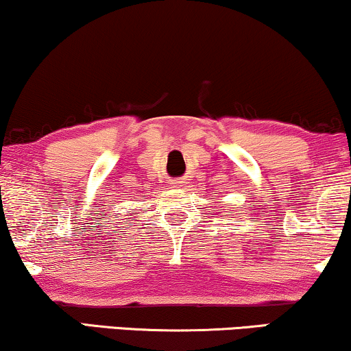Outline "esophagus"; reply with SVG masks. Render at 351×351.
I'll use <instances>...</instances> for the list:
<instances>
[{
    "label": "esophagus",
    "mask_w": 351,
    "mask_h": 351,
    "mask_svg": "<svg viewBox=\"0 0 351 351\" xmlns=\"http://www.w3.org/2000/svg\"><path fill=\"white\" fill-rule=\"evenodd\" d=\"M183 183H184V181H181V180H175V181H173V186H176V188H178V186H183Z\"/></svg>",
    "instance_id": "34e87169"
}]
</instances>
